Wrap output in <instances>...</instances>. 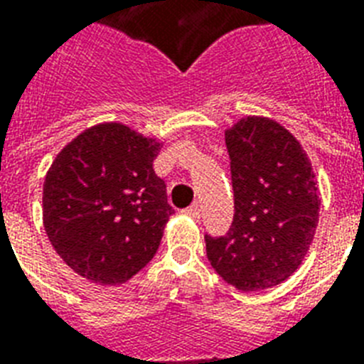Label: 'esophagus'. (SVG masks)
Returning a JSON list of instances; mask_svg holds the SVG:
<instances>
[{"label": "esophagus", "instance_id": "esophagus-1", "mask_svg": "<svg viewBox=\"0 0 364 364\" xmlns=\"http://www.w3.org/2000/svg\"><path fill=\"white\" fill-rule=\"evenodd\" d=\"M183 213L188 217H193V219H200V208L198 205H191L187 210H183Z\"/></svg>", "mask_w": 364, "mask_h": 364}]
</instances>
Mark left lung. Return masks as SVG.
I'll list each match as a JSON object with an SVG mask.
<instances>
[{"label": "left lung", "mask_w": 364, "mask_h": 364, "mask_svg": "<svg viewBox=\"0 0 364 364\" xmlns=\"http://www.w3.org/2000/svg\"><path fill=\"white\" fill-rule=\"evenodd\" d=\"M234 188L227 236H205L208 259L238 291L285 282L310 251L319 223V193L300 141L268 117H243L225 132Z\"/></svg>", "instance_id": "obj_1"}]
</instances>
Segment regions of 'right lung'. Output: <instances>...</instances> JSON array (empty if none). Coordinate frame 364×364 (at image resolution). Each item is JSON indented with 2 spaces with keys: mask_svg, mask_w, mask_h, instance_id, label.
<instances>
[{
  "mask_svg": "<svg viewBox=\"0 0 364 364\" xmlns=\"http://www.w3.org/2000/svg\"><path fill=\"white\" fill-rule=\"evenodd\" d=\"M162 141L100 122L65 145L43 183V227L71 270L121 285L153 259L173 213L153 170Z\"/></svg>",
  "mask_w": 364,
  "mask_h": 364,
  "instance_id": "obj_1",
  "label": "right lung"
}]
</instances>
